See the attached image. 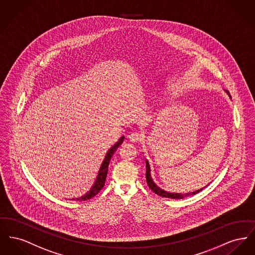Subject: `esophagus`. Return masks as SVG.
Listing matches in <instances>:
<instances>
[{
    "instance_id": "esophagus-1",
    "label": "esophagus",
    "mask_w": 255,
    "mask_h": 255,
    "mask_svg": "<svg viewBox=\"0 0 255 255\" xmlns=\"http://www.w3.org/2000/svg\"><path fill=\"white\" fill-rule=\"evenodd\" d=\"M128 139L131 141V142H138L140 139H141V135L138 133V132H134V133H131L130 135H128Z\"/></svg>"
}]
</instances>
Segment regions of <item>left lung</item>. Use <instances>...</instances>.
I'll list each match as a JSON object with an SVG mask.
<instances>
[{
  "label": "left lung",
  "instance_id": "obj_1",
  "mask_svg": "<svg viewBox=\"0 0 255 255\" xmlns=\"http://www.w3.org/2000/svg\"><path fill=\"white\" fill-rule=\"evenodd\" d=\"M225 92L228 94V96L231 98L229 92L227 90H225ZM145 177H146V182H147V185L149 186L150 189L158 195L162 196V197H167V198H173V199H182V198H185V197H188L190 195H194L197 193H199L200 191H202L205 187L199 189V190H196L195 192H192V193H186V194H180V193H170V192H166L165 190L161 189L160 187H158L155 182L152 179V176H151V168H150L149 162L146 160V173H145ZM209 185V184H208ZM207 185V186H208Z\"/></svg>",
  "mask_w": 255,
  "mask_h": 255
}]
</instances>
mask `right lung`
<instances>
[{"label":"right lung","mask_w":255,"mask_h":255,"mask_svg":"<svg viewBox=\"0 0 255 255\" xmlns=\"http://www.w3.org/2000/svg\"><path fill=\"white\" fill-rule=\"evenodd\" d=\"M123 140H124V135L120 136V139L110 149L108 150V152L106 153L105 158H104V160H103V162L101 164V166H100V168L98 170L96 179L94 181L92 187L89 190V192L86 193L85 195L80 196V197L72 198V200H77V201L88 200V199H90L91 197L95 196L101 191V189L105 185L106 178H107V174H108V169H109V164H110L111 158L113 157L114 153L118 150L120 144L123 142Z\"/></svg>","instance_id":"1"}]
</instances>
